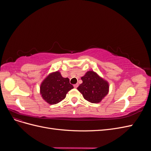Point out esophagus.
I'll return each instance as SVG.
<instances>
[{
  "mask_svg": "<svg viewBox=\"0 0 151 151\" xmlns=\"http://www.w3.org/2000/svg\"><path fill=\"white\" fill-rule=\"evenodd\" d=\"M74 87L75 88H77V87H78V84H74Z\"/></svg>",
  "mask_w": 151,
  "mask_h": 151,
  "instance_id": "1",
  "label": "esophagus"
}]
</instances>
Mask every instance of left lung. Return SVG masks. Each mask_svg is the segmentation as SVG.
<instances>
[{
  "mask_svg": "<svg viewBox=\"0 0 151 151\" xmlns=\"http://www.w3.org/2000/svg\"><path fill=\"white\" fill-rule=\"evenodd\" d=\"M81 79L83 83L79 86L77 89L89 102L99 103L108 94V83L94 72L88 71Z\"/></svg>",
  "mask_w": 151,
  "mask_h": 151,
  "instance_id": "left-lung-1",
  "label": "left lung"
}]
</instances>
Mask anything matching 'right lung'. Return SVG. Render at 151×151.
I'll return each instance as SVG.
<instances>
[{
  "instance_id": "add662e5",
  "label": "right lung",
  "mask_w": 151,
  "mask_h": 151,
  "mask_svg": "<svg viewBox=\"0 0 151 151\" xmlns=\"http://www.w3.org/2000/svg\"><path fill=\"white\" fill-rule=\"evenodd\" d=\"M73 88L69 79L63 78L57 71L50 74L43 81L40 86V94L45 101L55 104L65 99L67 93Z\"/></svg>"
}]
</instances>
